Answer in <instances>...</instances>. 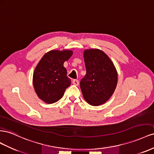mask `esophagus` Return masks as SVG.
Here are the masks:
<instances>
[{
  "mask_svg": "<svg viewBox=\"0 0 154 154\" xmlns=\"http://www.w3.org/2000/svg\"><path fill=\"white\" fill-rule=\"evenodd\" d=\"M72 82H73V84L74 85H75V86H78L79 84V81L77 80V79H74Z\"/></svg>",
  "mask_w": 154,
  "mask_h": 154,
  "instance_id": "1",
  "label": "esophagus"
}]
</instances>
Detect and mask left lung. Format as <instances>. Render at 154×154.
<instances>
[{
    "mask_svg": "<svg viewBox=\"0 0 154 154\" xmlns=\"http://www.w3.org/2000/svg\"><path fill=\"white\" fill-rule=\"evenodd\" d=\"M86 73L80 82L83 97L92 106L106 103L115 91L117 72L112 60L99 49L84 51Z\"/></svg>",
    "mask_w": 154,
    "mask_h": 154,
    "instance_id": "1",
    "label": "left lung"
}]
</instances>
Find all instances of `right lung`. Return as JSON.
<instances>
[{
	"label": "right lung",
	"instance_id": "add662e5",
	"mask_svg": "<svg viewBox=\"0 0 154 154\" xmlns=\"http://www.w3.org/2000/svg\"><path fill=\"white\" fill-rule=\"evenodd\" d=\"M71 50H53L44 55L35 68L33 85L38 97L47 104H52L63 97L71 85L64 63L71 57Z\"/></svg>",
	"mask_w": 154,
	"mask_h": 154
}]
</instances>
